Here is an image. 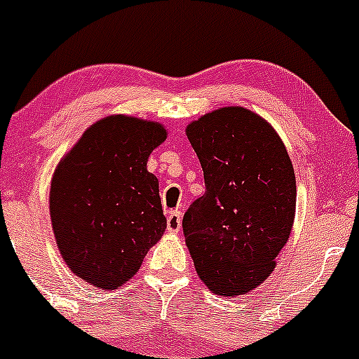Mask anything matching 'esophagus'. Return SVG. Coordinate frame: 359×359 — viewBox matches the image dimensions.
I'll return each instance as SVG.
<instances>
[{
  "label": "esophagus",
  "instance_id": "esophagus-1",
  "mask_svg": "<svg viewBox=\"0 0 359 359\" xmlns=\"http://www.w3.org/2000/svg\"><path fill=\"white\" fill-rule=\"evenodd\" d=\"M180 226H182V213H180L179 210H173V212H170L168 217H166V229H168L170 233H179Z\"/></svg>",
  "mask_w": 359,
  "mask_h": 359
}]
</instances>
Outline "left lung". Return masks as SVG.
Returning a JSON list of instances; mask_svg holds the SVG:
<instances>
[{"label":"left lung","mask_w":359,"mask_h":359,"mask_svg":"<svg viewBox=\"0 0 359 359\" xmlns=\"http://www.w3.org/2000/svg\"><path fill=\"white\" fill-rule=\"evenodd\" d=\"M206 191L184 215L198 276L220 297L248 293L271 276L288 243L297 205L292 159L269 121L240 106L186 126Z\"/></svg>","instance_id":"1"}]
</instances>
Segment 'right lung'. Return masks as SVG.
Here are the masks:
<instances>
[{
  "mask_svg": "<svg viewBox=\"0 0 359 359\" xmlns=\"http://www.w3.org/2000/svg\"><path fill=\"white\" fill-rule=\"evenodd\" d=\"M168 137L151 119L111 114L60 158L50 186V219L69 269L102 290L123 287L166 229L158 179L147 159Z\"/></svg>",
  "mask_w": 359,
  "mask_h": 359,
  "instance_id": "add662e5",
  "label": "right lung"
}]
</instances>
